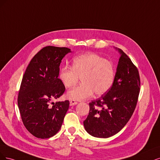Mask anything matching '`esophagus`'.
Masks as SVG:
<instances>
[{"mask_svg":"<svg viewBox=\"0 0 160 160\" xmlns=\"http://www.w3.org/2000/svg\"><path fill=\"white\" fill-rule=\"evenodd\" d=\"M77 104H78V102L74 101V100H70V106H74V105H76Z\"/></svg>","mask_w":160,"mask_h":160,"instance_id":"esophagus-1","label":"esophagus"}]
</instances>
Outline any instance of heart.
I'll return each mask as SVG.
<instances>
[{
	"label": "heart",
	"instance_id": "1",
	"mask_svg": "<svg viewBox=\"0 0 160 160\" xmlns=\"http://www.w3.org/2000/svg\"><path fill=\"white\" fill-rule=\"evenodd\" d=\"M79 77L82 84L67 92L70 100L81 101L92 96L94 92L96 96L106 93L114 82V66L98 54L79 55L73 59L72 67H62L59 78L65 87L72 88L78 82Z\"/></svg>",
	"mask_w": 160,
	"mask_h": 160
}]
</instances>
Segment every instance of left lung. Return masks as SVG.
Listing matches in <instances>:
<instances>
[{"label":"left lung","instance_id":"left-lung-1","mask_svg":"<svg viewBox=\"0 0 160 160\" xmlns=\"http://www.w3.org/2000/svg\"><path fill=\"white\" fill-rule=\"evenodd\" d=\"M115 49L120 57L112 86L106 94L90 103L89 114L84 121L86 131L96 138H110L126 126L134 112L140 93L137 68L121 49Z\"/></svg>","mask_w":160,"mask_h":160}]
</instances>
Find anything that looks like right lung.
<instances>
[{
  "mask_svg": "<svg viewBox=\"0 0 160 160\" xmlns=\"http://www.w3.org/2000/svg\"><path fill=\"white\" fill-rule=\"evenodd\" d=\"M70 49L46 46L36 54L25 71L18 96L22 122L34 136L45 139L58 133L69 108V101L52 102L64 94L58 78L60 64Z\"/></svg>",
  "mask_w": 160,
  "mask_h": 160,
  "instance_id": "1",
  "label": "right lung"
}]
</instances>
